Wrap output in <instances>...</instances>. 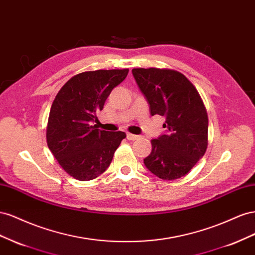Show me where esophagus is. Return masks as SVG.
<instances>
[{
    "mask_svg": "<svg viewBox=\"0 0 255 255\" xmlns=\"http://www.w3.org/2000/svg\"><path fill=\"white\" fill-rule=\"evenodd\" d=\"M139 135H136V134H132V133H127V139L128 140H130V141H134V140H137L139 139Z\"/></svg>",
    "mask_w": 255,
    "mask_h": 255,
    "instance_id": "1",
    "label": "esophagus"
}]
</instances>
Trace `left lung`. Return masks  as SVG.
Returning a JSON list of instances; mask_svg holds the SVG:
<instances>
[{
	"label": "left lung",
	"instance_id": "8db88e82",
	"mask_svg": "<svg viewBox=\"0 0 255 255\" xmlns=\"http://www.w3.org/2000/svg\"><path fill=\"white\" fill-rule=\"evenodd\" d=\"M132 75L150 115L165 118V131L151 140L145 166L161 179L185 176L207 148L208 118L198 91L175 70L134 68Z\"/></svg>",
	"mask_w": 255,
	"mask_h": 255
}]
</instances>
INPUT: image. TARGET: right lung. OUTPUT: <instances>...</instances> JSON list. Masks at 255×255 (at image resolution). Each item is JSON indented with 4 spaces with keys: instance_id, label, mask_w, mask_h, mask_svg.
Returning a JSON list of instances; mask_svg holds the SVG:
<instances>
[{
    "instance_id": "obj_1",
    "label": "right lung",
    "mask_w": 255,
    "mask_h": 255,
    "mask_svg": "<svg viewBox=\"0 0 255 255\" xmlns=\"http://www.w3.org/2000/svg\"><path fill=\"white\" fill-rule=\"evenodd\" d=\"M128 71L81 72L68 80L57 93L49 114L47 143L57 162L76 179L92 180L103 174L126 137L125 132L106 131L92 124Z\"/></svg>"
}]
</instances>
